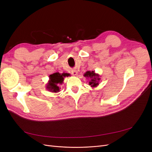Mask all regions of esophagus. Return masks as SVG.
I'll return each instance as SVG.
<instances>
[{
	"instance_id": "esophagus-1",
	"label": "esophagus",
	"mask_w": 152,
	"mask_h": 152,
	"mask_svg": "<svg viewBox=\"0 0 152 152\" xmlns=\"http://www.w3.org/2000/svg\"><path fill=\"white\" fill-rule=\"evenodd\" d=\"M72 74L74 76H76L78 74V72L76 70H72Z\"/></svg>"
}]
</instances>
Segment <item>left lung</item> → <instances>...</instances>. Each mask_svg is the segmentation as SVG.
Instances as JSON below:
<instances>
[{
  "label": "left lung",
  "mask_w": 152,
  "mask_h": 152,
  "mask_svg": "<svg viewBox=\"0 0 152 152\" xmlns=\"http://www.w3.org/2000/svg\"><path fill=\"white\" fill-rule=\"evenodd\" d=\"M84 76L86 77L87 79H90L91 80L89 82V84L92 87H96L99 85V82L100 80V75L98 73H95L94 71H87L86 72Z\"/></svg>",
  "instance_id": "obj_1"
}]
</instances>
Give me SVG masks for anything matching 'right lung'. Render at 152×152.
<instances>
[{"label":"right lung","mask_w":152,"mask_h":152,"mask_svg":"<svg viewBox=\"0 0 152 152\" xmlns=\"http://www.w3.org/2000/svg\"><path fill=\"white\" fill-rule=\"evenodd\" d=\"M70 76V74L67 73H59V72H56L49 75V80L48 83L46 85V89L52 93H58L59 91V87L58 84H61L64 78Z\"/></svg>","instance_id":"1"}]
</instances>
